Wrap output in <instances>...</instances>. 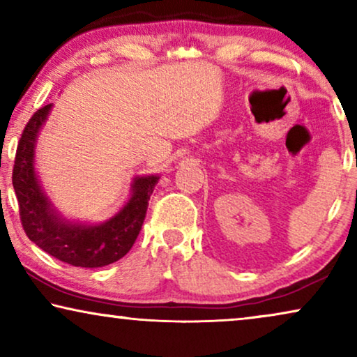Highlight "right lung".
I'll return each mask as SVG.
<instances>
[{
	"label": "right lung",
	"mask_w": 357,
	"mask_h": 357,
	"mask_svg": "<svg viewBox=\"0 0 357 357\" xmlns=\"http://www.w3.org/2000/svg\"><path fill=\"white\" fill-rule=\"evenodd\" d=\"M52 107L53 104H48L32 115L17 144L13 187L17 197L22 227L37 247L68 265L81 268L110 265L125 257L133 247L159 175L135 177L130 198L104 222L87 224L66 219L43 192L36 170L37 138Z\"/></svg>",
	"instance_id": "1"
}]
</instances>
